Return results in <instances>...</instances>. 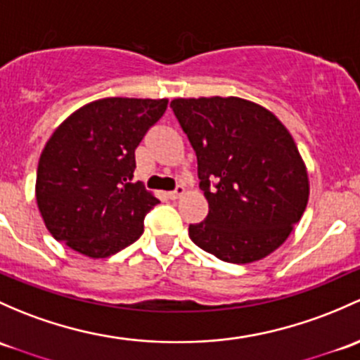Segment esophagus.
Wrapping results in <instances>:
<instances>
[{"label":"esophagus","instance_id":"1","mask_svg":"<svg viewBox=\"0 0 360 360\" xmlns=\"http://www.w3.org/2000/svg\"><path fill=\"white\" fill-rule=\"evenodd\" d=\"M184 191H186V188H184L183 184H179V186H177L176 190H174V191H169L167 195H169V198H170V200H176V198H179L181 195H184Z\"/></svg>","mask_w":360,"mask_h":360}]
</instances>
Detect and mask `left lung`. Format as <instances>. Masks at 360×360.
Here are the masks:
<instances>
[{
  "label": "left lung",
  "mask_w": 360,
  "mask_h": 360,
  "mask_svg": "<svg viewBox=\"0 0 360 360\" xmlns=\"http://www.w3.org/2000/svg\"><path fill=\"white\" fill-rule=\"evenodd\" d=\"M170 107L195 150L209 202L205 221L190 224L193 243L231 264L281 247L309 202L307 169L281 120L236 96L176 98Z\"/></svg>",
  "instance_id": "left-lung-1"
}]
</instances>
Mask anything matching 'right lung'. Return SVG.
<instances>
[{"instance_id": "add662e5", "label": "right lung", "mask_w": 360, "mask_h": 360, "mask_svg": "<svg viewBox=\"0 0 360 360\" xmlns=\"http://www.w3.org/2000/svg\"><path fill=\"white\" fill-rule=\"evenodd\" d=\"M169 100L103 98L67 117L39 157L36 200L46 229L74 252L105 259L134 243L158 203L132 183L134 150Z\"/></svg>"}]
</instances>
